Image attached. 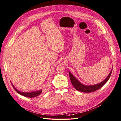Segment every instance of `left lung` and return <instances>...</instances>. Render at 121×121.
<instances>
[{"label": "left lung", "instance_id": "obj_1", "mask_svg": "<svg viewBox=\"0 0 121 121\" xmlns=\"http://www.w3.org/2000/svg\"><path fill=\"white\" fill-rule=\"evenodd\" d=\"M112 72V70H111V72L109 73L108 77H107L103 81H102L100 83L96 84V85H89V86L84 85L80 83L78 80L69 72V74L70 79L71 83L72 84V85L77 90L82 92L90 93V92H94L97 90H99V89H100L109 80L111 76Z\"/></svg>", "mask_w": 121, "mask_h": 121}]
</instances>
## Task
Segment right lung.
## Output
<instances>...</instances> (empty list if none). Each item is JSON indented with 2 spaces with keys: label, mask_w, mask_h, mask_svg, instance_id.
Returning a JSON list of instances; mask_svg holds the SVG:
<instances>
[{
  "label": "right lung",
  "mask_w": 121,
  "mask_h": 121,
  "mask_svg": "<svg viewBox=\"0 0 121 121\" xmlns=\"http://www.w3.org/2000/svg\"><path fill=\"white\" fill-rule=\"evenodd\" d=\"M12 86H13V88H14V90L18 93V94H19L20 95H22L23 96L26 97H29V98H34V97H37L38 96H39L40 94L42 93V90H40L39 91H33L31 92H23L20 91L19 90H17V89L14 87V85L12 84Z\"/></svg>",
  "instance_id": "right-lung-1"
}]
</instances>
